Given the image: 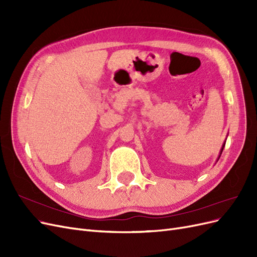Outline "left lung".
<instances>
[{"instance_id": "1", "label": "left lung", "mask_w": 257, "mask_h": 257, "mask_svg": "<svg viewBox=\"0 0 257 257\" xmlns=\"http://www.w3.org/2000/svg\"><path fill=\"white\" fill-rule=\"evenodd\" d=\"M224 146H225V144H224ZM224 146L222 147V150H221V154H222V151H223V149H224ZM220 157H221V155H220ZM220 157H219V159H220ZM217 162V161H216Z\"/></svg>"}]
</instances>
